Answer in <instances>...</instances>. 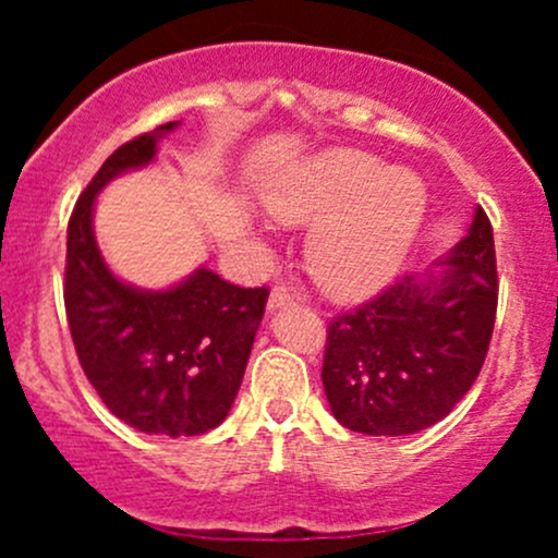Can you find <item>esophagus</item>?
<instances>
[{"instance_id": "obj_1", "label": "esophagus", "mask_w": 558, "mask_h": 558, "mask_svg": "<svg viewBox=\"0 0 558 558\" xmlns=\"http://www.w3.org/2000/svg\"><path fill=\"white\" fill-rule=\"evenodd\" d=\"M293 301H296V296L291 293V288L280 283L270 291V299H267V310L272 312V310H280V306H291Z\"/></svg>"}]
</instances>
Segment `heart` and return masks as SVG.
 Segmentation results:
<instances>
[{
	"label": "heart",
	"mask_w": 558,
	"mask_h": 558,
	"mask_svg": "<svg viewBox=\"0 0 558 558\" xmlns=\"http://www.w3.org/2000/svg\"><path fill=\"white\" fill-rule=\"evenodd\" d=\"M270 209L293 226L320 220L306 246L310 270L328 293L356 299L399 272L425 220L427 189L412 170L336 149L291 172Z\"/></svg>",
	"instance_id": "obj_1"
}]
</instances>
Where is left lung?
<instances>
[{
	"label": "left lung",
	"instance_id": "1",
	"mask_svg": "<svg viewBox=\"0 0 558 558\" xmlns=\"http://www.w3.org/2000/svg\"><path fill=\"white\" fill-rule=\"evenodd\" d=\"M446 270L396 280L330 319L323 386L332 417L364 435H409L464 399L488 354L498 306L493 228L483 207Z\"/></svg>",
	"mask_w": 558,
	"mask_h": 558
}]
</instances>
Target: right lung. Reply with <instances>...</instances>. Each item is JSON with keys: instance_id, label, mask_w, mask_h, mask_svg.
<instances>
[{"instance_id": "1", "label": "right lung", "mask_w": 558, "mask_h": 558, "mask_svg": "<svg viewBox=\"0 0 558 558\" xmlns=\"http://www.w3.org/2000/svg\"><path fill=\"white\" fill-rule=\"evenodd\" d=\"M165 123L114 149L68 222L65 312L75 354L107 409L141 433L202 435L239 393L270 291L198 270L168 291L118 280L94 239L96 194L125 170L149 165Z\"/></svg>"}]
</instances>
